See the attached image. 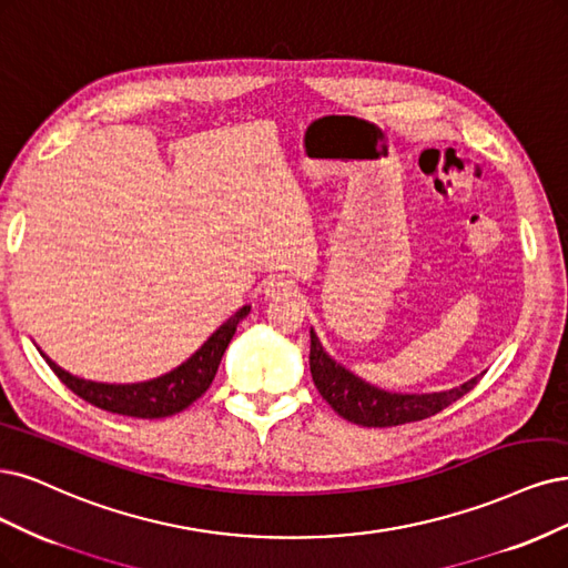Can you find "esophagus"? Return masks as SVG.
<instances>
[{"instance_id": "34e87169", "label": "esophagus", "mask_w": 568, "mask_h": 568, "mask_svg": "<svg viewBox=\"0 0 568 568\" xmlns=\"http://www.w3.org/2000/svg\"><path fill=\"white\" fill-rule=\"evenodd\" d=\"M296 291H298L296 282L284 277V275H272L265 282V296L267 298H286V296H291V293H296Z\"/></svg>"}]
</instances>
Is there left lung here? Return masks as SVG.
<instances>
[{"mask_svg":"<svg viewBox=\"0 0 568 568\" xmlns=\"http://www.w3.org/2000/svg\"><path fill=\"white\" fill-rule=\"evenodd\" d=\"M310 374L315 381L320 395L328 402L345 420L364 425V427H393L423 420L439 414L442 408L460 399L465 393L479 383L481 376H475L460 387L444 389V393H427V395H402L387 393L376 385L362 381L352 374L334 357L326 355L315 331L310 328Z\"/></svg>","mask_w":568,"mask_h":568,"instance_id":"obj_1","label":"left lung"}]
</instances>
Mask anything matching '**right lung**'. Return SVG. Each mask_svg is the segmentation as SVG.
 <instances>
[{"instance_id": "add662e5", "label": "right lung", "mask_w": 568, "mask_h": 568, "mask_svg": "<svg viewBox=\"0 0 568 568\" xmlns=\"http://www.w3.org/2000/svg\"><path fill=\"white\" fill-rule=\"evenodd\" d=\"M248 310L251 305H244L242 310L234 312V315L213 331L209 341L181 366H175L169 374L145 383H93L68 374V371L53 364L44 352L42 357L65 387H70L77 397H82L84 402L98 408L131 418H166L173 414H181L183 408H187L192 402H197L206 393L211 381L216 378L219 364L234 336V331H237V324L248 315Z\"/></svg>"}]
</instances>
